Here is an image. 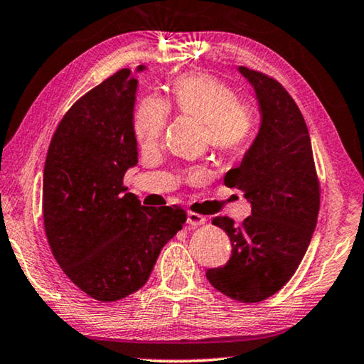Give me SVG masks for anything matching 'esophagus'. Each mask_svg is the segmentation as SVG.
Instances as JSON below:
<instances>
[{
	"instance_id": "obj_1",
	"label": "esophagus",
	"mask_w": 364,
	"mask_h": 364,
	"mask_svg": "<svg viewBox=\"0 0 364 364\" xmlns=\"http://www.w3.org/2000/svg\"><path fill=\"white\" fill-rule=\"evenodd\" d=\"M188 224L193 225V227H199L205 224V217L196 214V213H188Z\"/></svg>"
}]
</instances>
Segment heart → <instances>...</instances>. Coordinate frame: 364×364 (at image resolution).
I'll return each instance as SVG.
<instances>
[{"label":"heart","mask_w":364,"mask_h":364,"mask_svg":"<svg viewBox=\"0 0 364 364\" xmlns=\"http://www.w3.org/2000/svg\"><path fill=\"white\" fill-rule=\"evenodd\" d=\"M171 105L183 116L204 122L209 144L222 155L238 154L245 147L253 129L248 106L237 101L235 91L208 73H189L178 78L171 88ZM168 105L159 97H147L135 112V137L142 147H155L164 137Z\"/></svg>","instance_id":"1"}]
</instances>
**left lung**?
<instances>
[{"label": "left lung", "instance_id": "1", "mask_svg": "<svg viewBox=\"0 0 364 364\" xmlns=\"http://www.w3.org/2000/svg\"><path fill=\"white\" fill-rule=\"evenodd\" d=\"M257 95L262 124L242 164L227 171L225 186L243 191L252 215L213 224L229 235L232 257L205 271L222 294L259 302L278 292L307 252L321 208V184L309 130L291 95L268 75L238 67Z\"/></svg>", "mask_w": 364, "mask_h": 364}]
</instances>
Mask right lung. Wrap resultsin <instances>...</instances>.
<instances>
[{
  "mask_svg": "<svg viewBox=\"0 0 364 364\" xmlns=\"http://www.w3.org/2000/svg\"><path fill=\"white\" fill-rule=\"evenodd\" d=\"M135 91L134 73L122 68L81 96L58 124L43 166L48 245L73 284L101 302L147 283L161 248L186 222L180 205L145 208L122 186L137 165Z\"/></svg>",
  "mask_w": 364,
  "mask_h": 364,
  "instance_id": "1",
  "label": "right lung"
}]
</instances>
